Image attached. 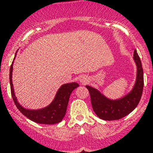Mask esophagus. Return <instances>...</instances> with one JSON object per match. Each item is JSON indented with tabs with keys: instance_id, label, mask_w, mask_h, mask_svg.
<instances>
[{
	"instance_id": "34e87169",
	"label": "esophagus",
	"mask_w": 153,
	"mask_h": 153,
	"mask_svg": "<svg viewBox=\"0 0 153 153\" xmlns=\"http://www.w3.org/2000/svg\"><path fill=\"white\" fill-rule=\"evenodd\" d=\"M79 81L82 84H85L88 81V80L86 76H85V75H81V76L79 77Z\"/></svg>"
}]
</instances>
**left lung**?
<instances>
[{"label": "left lung", "mask_w": 153, "mask_h": 153, "mask_svg": "<svg viewBox=\"0 0 153 153\" xmlns=\"http://www.w3.org/2000/svg\"><path fill=\"white\" fill-rule=\"evenodd\" d=\"M134 59L137 66L136 81L130 92L118 99H110L96 88L85 85L90 93L91 104L96 114L103 120H118L131 113L140 102L144 86L143 69L137 50Z\"/></svg>", "instance_id": "8db88e82"}]
</instances>
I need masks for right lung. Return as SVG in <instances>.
<instances>
[{"instance_id": "right-lung-1", "label": "right lung", "mask_w": 153, "mask_h": 153, "mask_svg": "<svg viewBox=\"0 0 153 153\" xmlns=\"http://www.w3.org/2000/svg\"><path fill=\"white\" fill-rule=\"evenodd\" d=\"M16 56V52L12 65H10L9 73L10 91H11L12 98L14 101L16 106L28 119L38 124H54L60 122L65 115L67 107H68L71 93L74 89L79 86V84L75 82L63 84L58 89L52 103L45 108L34 110L24 108L18 102L17 98L16 97L13 82H12L13 63L14 62Z\"/></svg>"}]
</instances>
